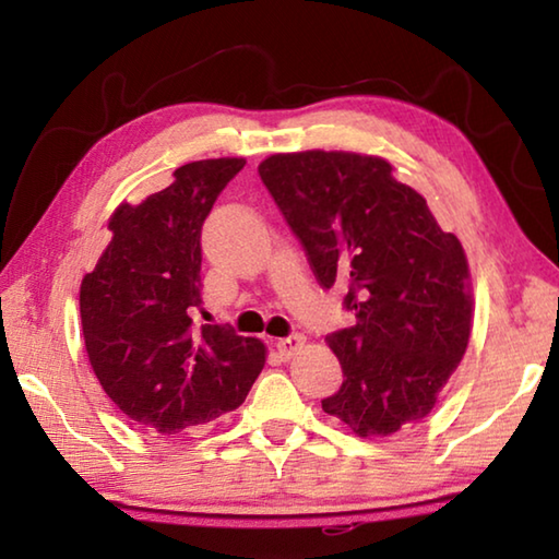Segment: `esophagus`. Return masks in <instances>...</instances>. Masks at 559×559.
<instances>
[{
	"label": "esophagus",
	"mask_w": 559,
	"mask_h": 559,
	"mask_svg": "<svg viewBox=\"0 0 559 559\" xmlns=\"http://www.w3.org/2000/svg\"><path fill=\"white\" fill-rule=\"evenodd\" d=\"M302 345H306V337H302V335H288V337H283V340H278V343H276L278 353L286 357V359L296 355Z\"/></svg>",
	"instance_id": "esophagus-1"
}]
</instances>
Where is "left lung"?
Instances as JSON below:
<instances>
[{"mask_svg":"<svg viewBox=\"0 0 559 559\" xmlns=\"http://www.w3.org/2000/svg\"><path fill=\"white\" fill-rule=\"evenodd\" d=\"M259 175L320 286H347L345 308L357 318L325 337L345 380L323 412L362 439L421 421L471 337L473 288L461 241L384 157L276 153Z\"/></svg>","mask_w":559,"mask_h":559,"instance_id":"1","label":"left lung"}]
</instances>
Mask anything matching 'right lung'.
I'll list each match as a JSON object with an SVG mask.
<instances>
[{
    "label": "right lung",
    "instance_id": "right-lung-1",
    "mask_svg": "<svg viewBox=\"0 0 559 559\" xmlns=\"http://www.w3.org/2000/svg\"><path fill=\"white\" fill-rule=\"evenodd\" d=\"M243 157L197 159L173 185L110 214V243L81 281L88 362L118 409L147 433L177 437L241 406L266 345L222 325L192 328L202 308L200 231Z\"/></svg>",
    "mask_w": 559,
    "mask_h": 559
}]
</instances>
